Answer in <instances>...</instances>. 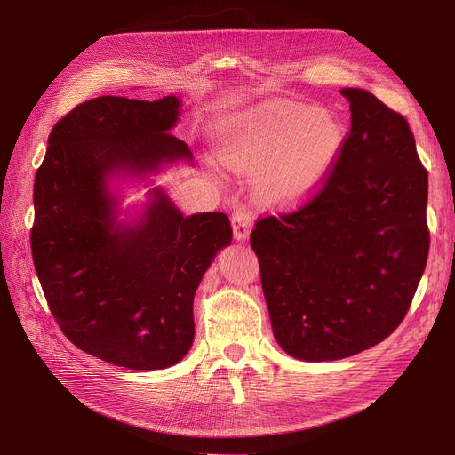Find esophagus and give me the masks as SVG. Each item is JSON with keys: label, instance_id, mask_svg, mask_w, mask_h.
Wrapping results in <instances>:
<instances>
[{"label": "esophagus", "instance_id": "obj_1", "mask_svg": "<svg viewBox=\"0 0 455 455\" xmlns=\"http://www.w3.org/2000/svg\"><path fill=\"white\" fill-rule=\"evenodd\" d=\"M232 228H234V237L237 242H245L251 228H252V213L247 212L245 208L235 210V213L232 215Z\"/></svg>", "mask_w": 455, "mask_h": 455}]
</instances>
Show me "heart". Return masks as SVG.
Returning a JSON list of instances; mask_svg holds the SVG:
<instances>
[{"instance_id":"b5f03b06","label":"heart","mask_w":455,"mask_h":455,"mask_svg":"<svg viewBox=\"0 0 455 455\" xmlns=\"http://www.w3.org/2000/svg\"><path fill=\"white\" fill-rule=\"evenodd\" d=\"M345 143L336 114L307 105H266L234 116L218 138V156L252 172V191L269 208H291L323 184Z\"/></svg>"}]
</instances>
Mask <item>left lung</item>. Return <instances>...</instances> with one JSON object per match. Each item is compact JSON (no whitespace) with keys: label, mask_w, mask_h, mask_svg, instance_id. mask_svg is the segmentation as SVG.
Returning a JSON list of instances; mask_svg holds the SVG:
<instances>
[{"label":"left lung","mask_w":455,"mask_h":455,"mask_svg":"<svg viewBox=\"0 0 455 455\" xmlns=\"http://www.w3.org/2000/svg\"><path fill=\"white\" fill-rule=\"evenodd\" d=\"M352 124L324 188L251 234L275 339L300 362H336L384 341L410 309L429 232L427 173L403 116L343 88Z\"/></svg>","instance_id":"left-lung-1"}]
</instances>
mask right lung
I'll return each instance as SVG.
<instances>
[{
  "label": "right lung",
  "instance_id": "add662e5",
  "mask_svg": "<svg viewBox=\"0 0 455 455\" xmlns=\"http://www.w3.org/2000/svg\"><path fill=\"white\" fill-rule=\"evenodd\" d=\"M182 100L103 95L53 127L35 177V269L64 336L132 371L179 363L194 343V297L232 227L223 212L184 215L162 186L124 209V183L194 164L172 134Z\"/></svg>",
  "mask_w": 455,
  "mask_h": 455
}]
</instances>
